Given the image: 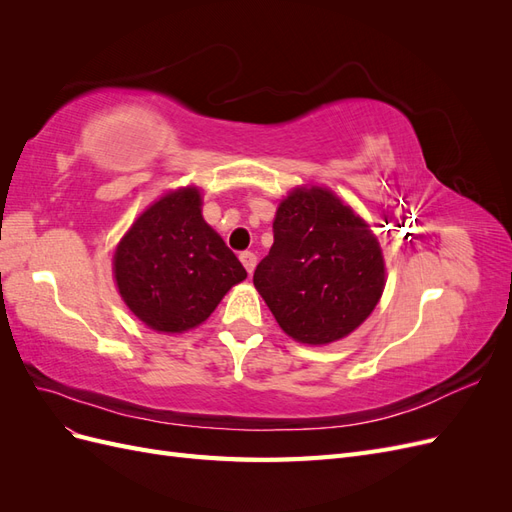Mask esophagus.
<instances>
[{
  "mask_svg": "<svg viewBox=\"0 0 512 512\" xmlns=\"http://www.w3.org/2000/svg\"><path fill=\"white\" fill-rule=\"evenodd\" d=\"M241 262H243V267H245V271L247 273H252L254 271V267H256V254L254 252H241Z\"/></svg>",
  "mask_w": 512,
  "mask_h": 512,
  "instance_id": "34e87169",
  "label": "esophagus"
}]
</instances>
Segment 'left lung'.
<instances>
[{
  "label": "left lung",
  "instance_id": "obj_1",
  "mask_svg": "<svg viewBox=\"0 0 512 512\" xmlns=\"http://www.w3.org/2000/svg\"><path fill=\"white\" fill-rule=\"evenodd\" d=\"M254 286L277 324L303 344H331L374 312L384 260L369 226L322 188L294 190L275 213L273 247Z\"/></svg>",
  "mask_w": 512,
  "mask_h": 512
}]
</instances>
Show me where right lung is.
I'll return each mask as SVG.
<instances>
[{
    "instance_id": "obj_1",
    "label": "right lung",
    "mask_w": 512,
    "mask_h": 512,
    "mask_svg": "<svg viewBox=\"0 0 512 512\" xmlns=\"http://www.w3.org/2000/svg\"><path fill=\"white\" fill-rule=\"evenodd\" d=\"M245 277L239 258L203 220L196 188L153 203L115 252L123 301L147 327L164 333L198 327Z\"/></svg>"
}]
</instances>
